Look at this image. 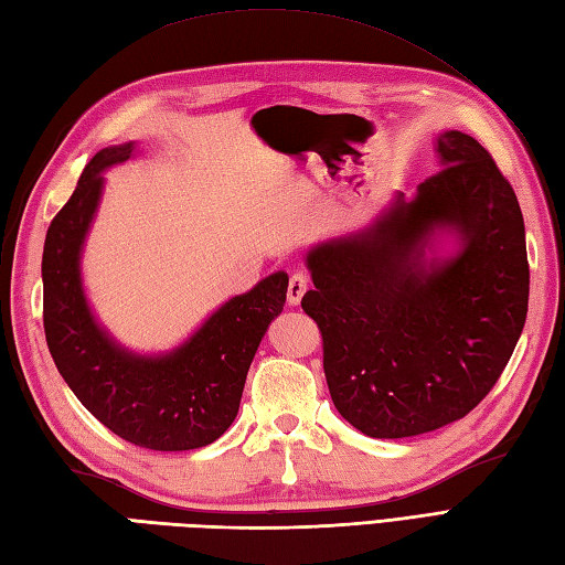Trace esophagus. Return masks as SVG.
<instances>
[{
  "label": "esophagus",
  "mask_w": 565,
  "mask_h": 565,
  "mask_svg": "<svg viewBox=\"0 0 565 565\" xmlns=\"http://www.w3.org/2000/svg\"><path fill=\"white\" fill-rule=\"evenodd\" d=\"M306 291H308V276L301 274V271L291 274L289 289H286V301H289V306L301 303V298H303Z\"/></svg>",
  "instance_id": "34e87169"
}]
</instances>
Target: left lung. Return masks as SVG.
Listing matches in <instances>:
<instances>
[{"label": "left lung", "mask_w": 565, "mask_h": 565, "mask_svg": "<svg viewBox=\"0 0 565 565\" xmlns=\"http://www.w3.org/2000/svg\"><path fill=\"white\" fill-rule=\"evenodd\" d=\"M441 170L362 231L308 249L303 310L322 334L338 413L376 439L456 423L495 386L530 301L524 221L495 160L461 130ZM455 245L444 256L438 239Z\"/></svg>", "instance_id": "1"}]
</instances>
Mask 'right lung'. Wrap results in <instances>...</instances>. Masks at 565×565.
Listing matches in <instances>:
<instances>
[{"label":"right lung","instance_id":"add662e5","mask_svg":"<svg viewBox=\"0 0 565 565\" xmlns=\"http://www.w3.org/2000/svg\"><path fill=\"white\" fill-rule=\"evenodd\" d=\"M134 154V140L94 154L47 227L41 264L45 342L72 393L114 435L154 451H189L233 425L252 359L271 318L284 310L289 276L274 271L233 296L170 352L138 354L118 344L84 294L82 249L104 172Z\"/></svg>","mask_w":565,"mask_h":565}]
</instances>
